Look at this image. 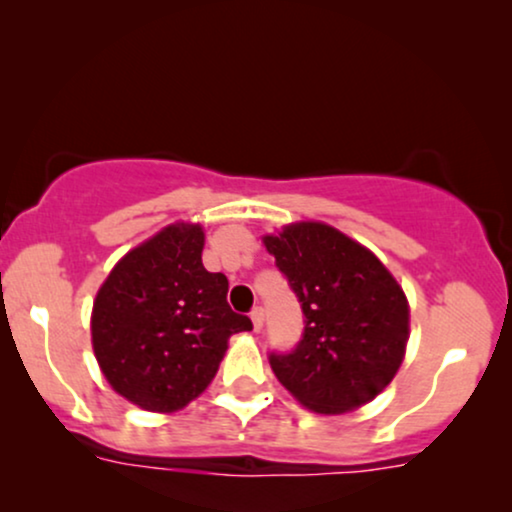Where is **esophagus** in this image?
Returning <instances> with one entry per match:
<instances>
[{
  "instance_id": "obj_1",
  "label": "esophagus",
  "mask_w": 512,
  "mask_h": 512,
  "mask_svg": "<svg viewBox=\"0 0 512 512\" xmlns=\"http://www.w3.org/2000/svg\"><path fill=\"white\" fill-rule=\"evenodd\" d=\"M263 320H266V313H263V308H254V311H251V323H254L256 332L263 330Z\"/></svg>"
}]
</instances>
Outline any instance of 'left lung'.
<instances>
[{"instance_id":"8db88e82","label":"left lung","mask_w":512,"mask_h":512,"mask_svg":"<svg viewBox=\"0 0 512 512\" xmlns=\"http://www.w3.org/2000/svg\"><path fill=\"white\" fill-rule=\"evenodd\" d=\"M306 315L304 339L270 368L301 406L342 415L380 396L410 337L406 292L368 246L320 220L263 235Z\"/></svg>"}]
</instances>
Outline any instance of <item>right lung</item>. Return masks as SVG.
Listing matches in <instances>:
<instances>
[{
	"mask_svg": "<svg viewBox=\"0 0 512 512\" xmlns=\"http://www.w3.org/2000/svg\"><path fill=\"white\" fill-rule=\"evenodd\" d=\"M204 242V225L170 223L130 249L94 296L99 370L149 413H175L204 394L232 334L251 330L227 306V277L201 263Z\"/></svg>",
	"mask_w": 512,
	"mask_h": 512,
	"instance_id": "1",
	"label": "right lung"
}]
</instances>
